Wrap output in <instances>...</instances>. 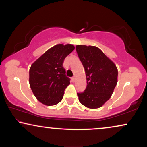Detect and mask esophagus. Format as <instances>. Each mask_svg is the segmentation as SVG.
<instances>
[{"label": "esophagus", "mask_w": 147, "mask_h": 147, "mask_svg": "<svg viewBox=\"0 0 147 147\" xmlns=\"http://www.w3.org/2000/svg\"><path fill=\"white\" fill-rule=\"evenodd\" d=\"M71 80L72 82H75V78L72 77V78H71Z\"/></svg>", "instance_id": "esophagus-1"}]
</instances>
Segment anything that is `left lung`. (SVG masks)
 Segmentation results:
<instances>
[{
	"mask_svg": "<svg viewBox=\"0 0 147 147\" xmlns=\"http://www.w3.org/2000/svg\"><path fill=\"white\" fill-rule=\"evenodd\" d=\"M76 49L87 80L85 90L77 94L79 101L89 108L101 107L111 97L117 84V67L97 47L78 45Z\"/></svg>",
	"mask_w": 147,
	"mask_h": 147,
	"instance_id": "8db88e82",
	"label": "left lung"
}]
</instances>
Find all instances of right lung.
I'll use <instances>...</instances> for the list:
<instances>
[{
  "mask_svg": "<svg viewBox=\"0 0 147 147\" xmlns=\"http://www.w3.org/2000/svg\"><path fill=\"white\" fill-rule=\"evenodd\" d=\"M75 49L71 44H58L50 48L32 64L29 84L36 98L47 106L61 101L64 90L70 84L63 64L65 58Z\"/></svg>",
  "mask_w": 147,
  "mask_h": 147,
  "instance_id": "right-lung-1",
  "label": "right lung"
}]
</instances>
